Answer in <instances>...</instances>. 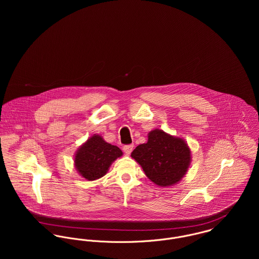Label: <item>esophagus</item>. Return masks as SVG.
I'll return each instance as SVG.
<instances>
[{"instance_id": "esophagus-1", "label": "esophagus", "mask_w": 259, "mask_h": 259, "mask_svg": "<svg viewBox=\"0 0 259 259\" xmlns=\"http://www.w3.org/2000/svg\"><path fill=\"white\" fill-rule=\"evenodd\" d=\"M123 151L126 153V154H130L132 151H133V149H134V145H127V146H124L123 148Z\"/></svg>"}]
</instances>
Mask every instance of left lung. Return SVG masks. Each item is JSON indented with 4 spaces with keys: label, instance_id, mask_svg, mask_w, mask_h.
<instances>
[{
    "label": "left lung",
    "instance_id": "obj_1",
    "mask_svg": "<svg viewBox=\"0 0 259 259\" xmlns=\"http://www.w3.org/2000/svg\"><path fill=\"white\" fill-rule=\"evenodd\" d=\"M148 142L134 149L131 156L156 185L165 187L182 181L191 161V151L184 139L162 130L148 133Z\"/></svg>",
    "mask_w": 259,
    "mask_h": 259
}]
</instances>
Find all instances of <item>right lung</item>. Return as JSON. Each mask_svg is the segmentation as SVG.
<instances>
[{
  "label": "right lung",
  "instance_id": "add662e5",
  "mask_svg": "<svg viewBox=\"0 0 259 259\" xmlns=\"http://www.w3.org/2000/svg\"><path fill=\"white\" fill-rule=\"evenodd\" d=\"M122 155L116 146L108 144L100 135L89 138L74 154V166L78 175L88 181L103 178L111 163Z\"/></svg>",
  "mask_w": 259,
  "mask_h": 259
}]
</instances>
